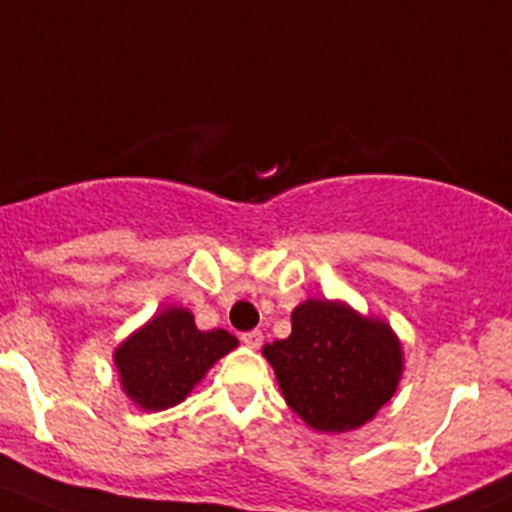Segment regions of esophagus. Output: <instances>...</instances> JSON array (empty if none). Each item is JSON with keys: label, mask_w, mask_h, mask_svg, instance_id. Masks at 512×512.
Here are the masks:
<instances>
[{"label": "esophagus", "mask_w": 512, "mask_h": 512, "mask_svg": "<svg viewBox=\"0 0 512 512\" xmlns=\"http://www.w3.org/2000/svg\"><path fill=\"white\" fill-rule=\"evenodd\" d=\"M240 340L245 342L247 347H252V350H255V347H260V345H262V332H260V330L242 332V337H240Z\"/></svg>", "instance_id": "obj_1"}]
</instances>
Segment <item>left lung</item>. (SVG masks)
Instances as JSON below:
<instances>
[{"mask_svg":"<svg viewBox=\"0 0 512 512\" xmlns=\"http://www.w3.org/2000/svg\"><path fill=\"white\" fill-rule=\"evenodd\" d=\"M287 405L310 428H360L393 398L403 372L398 337L347 305L307 300L292 312L287 340L265 345Z\"/></svg>","mask_w":512,"mask_h":512,"instance_id":"obj_1","label":"left lung"}]
</instances>
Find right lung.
Instances as JSON below:
<instances>
[{
  "label": "right lung",
  "mask_w": 512,
  "mask_h": 512,
  "mask_svg": "<svg viewBox=\"0 0 512 512\" xmlns=\"http://www.w3.org/2000/svg\"><path fill=\"white\" fill-rule=\"evenodd\" d=\"M237 345L227 330L202 332L180 307L160 312L114 352L122 385L145 410L182 403L207 370Z\"/></svg>",
  "instance_id": "right-lung-1"
}]
</instances>
